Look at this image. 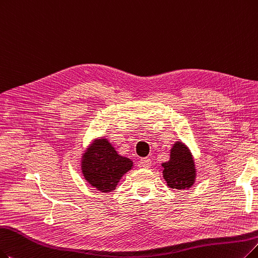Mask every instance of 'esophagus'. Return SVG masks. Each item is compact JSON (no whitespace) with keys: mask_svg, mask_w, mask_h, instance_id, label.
I'll list each match as a JSON object with an SVG mask.
<instances>
[{"mask_svg":"<svg viewBox=\"0 0 258 258\" xmlns=\"http://www.w3.org/2000/svg\"><path fill=\"white\" fill-rule=\"evenodd\" d=\"M140 165L144 168H149L151 166V160L149 158H143L140 161Z\"/></svg>","mask_w":258,"mask_h":258,"instance_id":"1","label":"esophagus"}]
</instances>
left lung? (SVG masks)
Instances as JSON below:
<instances>
[{
    "mask_svg": "<svg viewBox=\"0 0 258 258\" xmlns=\"http://www.w3.org/2000/svg\"><path fill=\"white\" fill-rule=\"evenodd\" d=\"M163 178L167 186L174 189L190 188L197 177L195 160L188 147L177 141L170 149V159L162 164Z\"/></svg>",
    "mask_w": 258,
    "mask_h": 258,
    "instance_id": "1",
    "label": "left lung"
}]
</instances>
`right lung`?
<instances>
[{
	"instance_id": "right-lung-1",
	"label": "right lung",
	"mask_w": 258,
	"mask_h": 258,
	"mask_svg": "<svg viewBox=\"0 0 258 258\" xmlns=\"http://www.w3.org/2000/svg\"><path fill=\"white\" fill-rule=\"evenodd\" d=\"M132 167L133 162L119 156L104 138L92 143L81 158V171L86 181L101 192L114 190L121 177Z\"/></svg>"
}]
</instances>
